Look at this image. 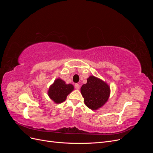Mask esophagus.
Masks as SVG:
<instances>
[{
	"mask_svg": "<svg viewBox=\"0 0 153 153\" xmlns=\"http://www.w3.org/2000/svg\"><path fill=\"white\" fill-rule=\"evenodd\" d=\"M75 87L76 89H80V85L78 84H75Z\"/></svg>",
	"mask_w": 153,
	"mask_h": 153,
	"instance_id": "34e87169",
	"label": "esophagus"
}]
</instances>
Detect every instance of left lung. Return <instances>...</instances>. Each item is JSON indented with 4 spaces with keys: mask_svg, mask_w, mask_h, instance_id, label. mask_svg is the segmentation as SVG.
I'll use <instances>...</instances> for the list:
<instances>
[{
    "mask_svg": "<svg viewBox=\"0 0 153 153\" xmlns=\"http://www.w3.org/2000/svg\"><path fill=\"white\" fill-rule=\"evenodd\" d=\"M80 91L86 106L94 110L102 106L107 101L110 95L109 86L94 76L87 78V84L82 86Z\"/></svg>",
    "mask_w": 153,
    "mask_h": 153,
    "instance_id": "left-lung-1",
    "label": "left lung"
}]
</instances>
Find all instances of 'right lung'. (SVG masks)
<instances>
[{
  "instance_id": "1",
  "label": "right lung",
  "mask_w": 153,
  "mask_h": 153,
  "mask_svg": "<svg viewBox=\"0 0 153 153\" xmlns=\"http://www.w3.org/2000/svg\"><path fill=\"white\" fill-rule=\"evenodd\" d=\"M74 87L71 84H66L61 79L55 80L53 84L50 87L48 96L54 102L60 103L66 99L67 96L73 90Z\"/></svg>"
}]
</instances>
